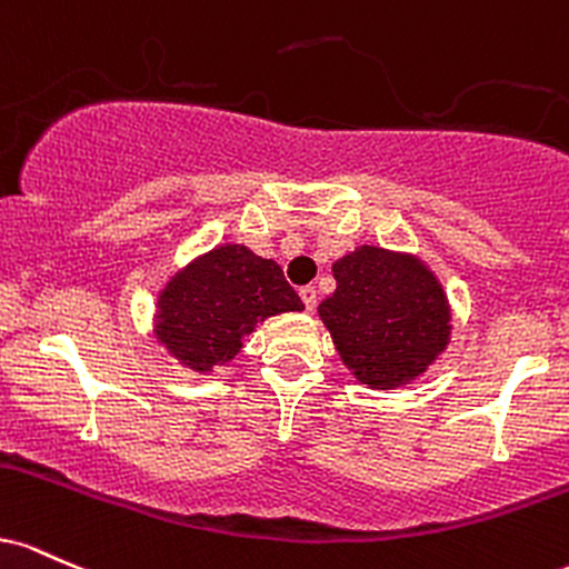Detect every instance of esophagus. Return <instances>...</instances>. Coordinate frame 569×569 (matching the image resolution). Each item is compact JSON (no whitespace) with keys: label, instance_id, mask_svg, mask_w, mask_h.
Here are the masks:
<instances>
[{"label":"esophagus","instance_id":"obj_1","mask_svg":"<svg viewBox=\"0 0 569 569\" xmlns=\"http://www.w3.org/2000/svg\"><path fill=\"white\" fill-rule=\"evenodd\" d=\"M298 296H301L306 311H315V306H317V287L306 284V287H301V290H298Z\"/></svg>","mask_w":569,"mask_h":569}]
</instances>
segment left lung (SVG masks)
<instances>
[{
  "instance_id": "1",
  "label": "left lung",
  "mask_w": 569,
  "mask_h": 569,
  "mask_svg": "<svg viewBox=\"0 0 569 569\" xmlns=\"http://www.w3.org/2000/svg\"><path fill=\"white\" fill-rule=\"evenodd\" d=\"M336 292L317 315L341 362L368 389L422 379L451 341V303L419 254L360 244L333 263Z\"/></svg>"
}]
</instances>
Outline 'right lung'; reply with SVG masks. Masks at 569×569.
Here are the masks:
<instances>
[{
	"instance_id": "1",
	"label": "right lung",
	"mask_w": 569,
	"mask_h": 569,
	"mask_svg": "<svg viewBox=\"0 0 569 569\" xmlns=\"http://www.w3.org/2000/svg\"><path fill=\"white\" fill-rule=\"evenodd\" d=\"M303 311L279 263L244 244H217L177 268L158 290L152 336L177 366L209 376L244 349L268 317Z\"/></svg>"
}]
</instances>
